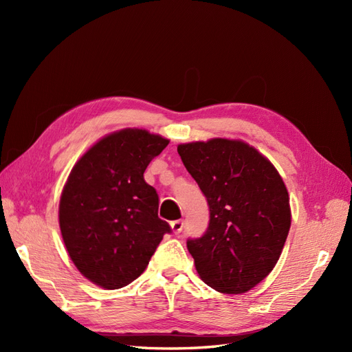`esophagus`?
Segmentation results:
<instances>
[{
	"mask_svg": "<svg viewBox=\"0 0 352 352\" xmlns=\"http://www.w3.org/2000/svg\"><path fill=\"white\" fill-rule=\"evenodd\" d=\"M170 226H172V230L175 233H180L184 229V221L182 220H175V221L170 223Z\"/></svg>",
	"mask_w": 352,
	"mask_h": 352,
	"instance_id": "34e87169",
	"label": "esophagus"
}]
</instances>
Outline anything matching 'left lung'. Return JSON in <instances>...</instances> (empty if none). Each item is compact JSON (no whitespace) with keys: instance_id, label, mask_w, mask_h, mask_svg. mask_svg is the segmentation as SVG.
<instances>
[{"instance_id":"obj_1","label":"left lung","mask_w":352,"mask_h":352,"mask_svg":"<svg viewBox=\"0 0 352 352\" xmlns=\"http://www.w3.org/2000/svg\"><path fill=\"white\" fill-rule=\"evenodd\" d=\"M177 153L210 208L207 232L186 242L199 278L223 294L252 289L278 263L291 228L280 175L242 141L180 144Z\"/></svg>"}]
</instances>
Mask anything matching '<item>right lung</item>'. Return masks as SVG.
<instances>
[{"label":"right lung","instance_id":"obj_1","mask_svg":"<svg viewBox=\"0 0 352 352\" xmlns=\"http://www.w3.org/2000/svg\"><path fill=\"white\" fill-rule=\"evenodd\" d=\"M168 140L144 129L104 136L74 164L61 192L63 241L78 270L104 289H119L144 273L168 223L144 172Z\"/></svg>","mask_w":352,"mask_h":352}]
</instances>
